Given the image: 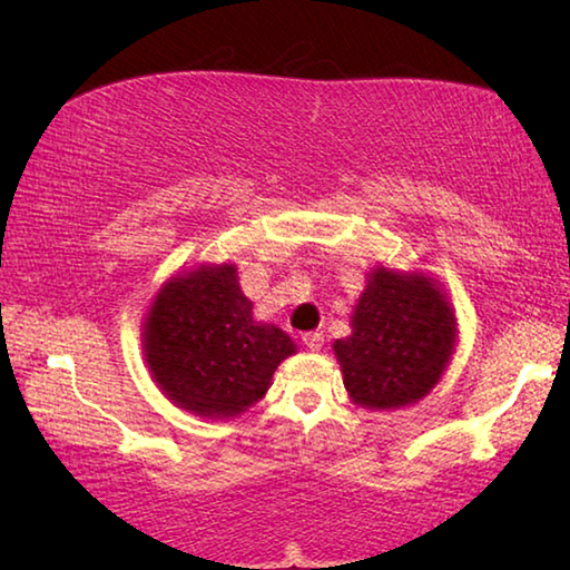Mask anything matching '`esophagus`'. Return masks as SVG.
I'll list each match as a JSON object with an SVG mask.
<instances>
[{"label":"esophagus","instance_id":"esophagus-1","mask_svg":"<svg viewBox=\"0 0 570 570\" xmlns=\"http://www.w3.org/2000/svg\"><path fill=\"white\" fill-rule=\"evenodd\" d=\"M304 344H306L308 352H322L324 334H320V332H308V334H304Z\"/></svg>","mask_w":570,"mask_h":570}]
</instances>
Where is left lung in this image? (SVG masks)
I'll return each mask as SVG.
<instances>
[{
  "label": "left lung",
  "mask_w": 570,
  "mask_h": 570,
  "mask_svg": "<svg viewBox=\"0 0 570 570\" xmlns=\"http://www.w3.org/2000/svg\"><path fill=\"white\" fill-rule=\"evenodd\" d=\"M455 308L435 278L377 266L352 312V334L332 344L356 407L400 410L435 390L455 354Z\"/></svg>",
  "instance_id": "1"
}]
</instances>
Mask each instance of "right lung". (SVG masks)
<instances>
[{
	"instance_id": "obj_1",
	"label": "right lung",
	"mask_w": 570,
	"mask_h": 570,
	"mask_svg": "<svg viewBox=\"0 0 570 570\" xmlns=\"http://www.w3.org/2000/svg\"><path fill=\"white\" fill-rule=\"evenodd\" d=\"M250 308L236 264H200L160 286L140 340L153 382L176 407L228 420L268 392L296 344Z\"/></svg>"
}]
</instances>
